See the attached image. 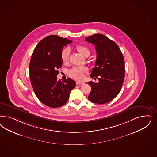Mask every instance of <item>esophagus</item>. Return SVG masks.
Instances as JSON below:
<instances>
[{
	"instance_id": "esophagus-1",
	"label": "esophagus",
	"mask_w": 157,
	"mask_h": 157,
	"mask_svg": "<svg viewBox=\"0 0 157 157\" xmlns=\"http://www.w3.org/2000/svg\"><path fill=\"white\" fill-rule=\"evenodd\" d=\"M84 83L83 82H78V81H77L76 82V84L77 85H78V86H81V85H82Z\"/></svg>"
}]
</instances>
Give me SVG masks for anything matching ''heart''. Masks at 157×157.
I'll list each match as a JSON object with an SVG mask.
<instances>
[{"label": "heart", "instance_id": "1", "mask_svg": "<svg viewBox=\"0 0 157 157\" xmlns=\"http://www.w3.org/2000/svg\"><path fill=\"white\" fill-rule=\"evenodd\" d=\"M76 48L81 56L84 57H88L91 54V51L86 46L79 45L77 46ZM70 52L71 50L68 47L62 50L61 52V58L63 63H67L69 62ZM88 71V69L86 66L74 67L69 71V76L75 80L81 81L84 77V74L86 73Z\"/></svg>", "mask_w": 157, "mask_h": 157}]
</instances>
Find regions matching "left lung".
<instances>
[{
    "label": "left lung",
    "instance_id": "obj_1",
    "mask_svg": "<svg viewBox=\"0 0 157 157\" xmlns=\"http://www.w3.org/2000/svg\"><path fill=\"white\" fill-rule=\"evenodd\" d=\"M86 40L95 47L96 60L90 76L99 80L88 82L92 89L88 98L92 103L105 104L114 99L121 89L125 77L124 56L116 43L106 36L95 34Z\"/></svg>",
    "mask_w": 157,
    "mask_h": 157
}]
</instances>
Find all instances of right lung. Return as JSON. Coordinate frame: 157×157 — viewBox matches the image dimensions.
Instances as JSON below:
<instances>
[{"mask_svg":"<svg viewBox=\"0 0 157 157\" xmlns=\"http://www.w3.org/2000/svg\"><path fill=\"white\" fill-rule=\"evenodd\" d=\"M71 43L58 36H48L37 44L32 53L29 64L31 84L37 98L47 106L64 105L76 86V82L70 78L61 81L56 77L58 69L62 65V48Z\"/></svg>","mask_w":157,"mask_h":157,"instance_id":"1","label":"right lung"}]
</instances>
